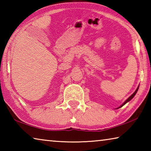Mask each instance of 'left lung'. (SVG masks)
Wrapping results in <instances>:
<instances>
[{"label":"left lung","mask_w":151,"mask_h":151,"mask_svg":"<svg viewBox=\"0 0 151 151\" xmlns=\"http://www.w3.org/2000/svg\"><path fill=\"white\" fill-rule=\"evenodd\" d=\"M139 86H138V87H137V90L134 91V93L133 94H132V95H131V96H130L129 97V98H128V99H127V100H126V101H125L124 102V103H123V104H122V105H121V106H120L119 107H118V108H117V109H119V108H121V107H122V106H124L125 104H126L127 103H128V102H129V101H131V99H132V98H133V97L134 96V95H135V94H137V91H138V89H139Z\"/></svg>","instance_id":"obj_1"}]
</instances>
